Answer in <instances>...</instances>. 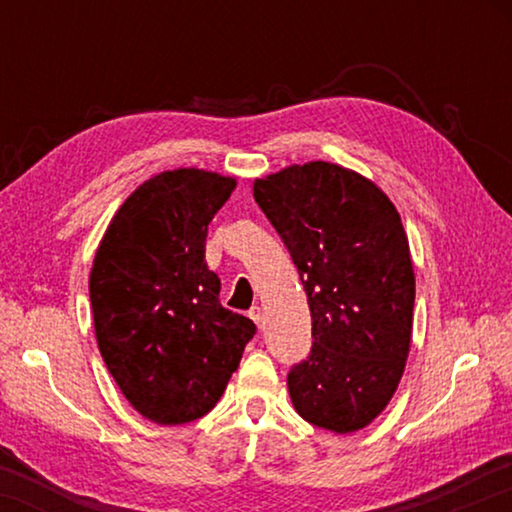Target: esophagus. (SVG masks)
Here are the masks:
<instances>
[{"label": "esophagus", "instance_id": "esophagus-1", "mask_svg": "<svg viewBox=\"0 0 512 512\" xmlns=\"http://www.w3.org/2000/svg\"><path fill=\"white\" fill-rule=\"evenodd\" d=\"M248 316L253 318V323H255L259 329L264 327V311H262V307H253V309L248 311Z\"/></svg>", "mask_w": 512, "mask_h": 512}]
</instances>
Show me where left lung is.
Returning a JSON list of instances; mask_svg holds the SVG:
<instances>
[{"instance_id":"8db88e82","label":"left lung","mask_w":512,"mask_h":512,"mask_svg":"<svg viewBox=\"0 0 512 512\" xmlns=\"http://www.w3.org/2000/svg\"><path fill=\"white\" fill-rule=\"evenodd\" d=\"M253 196L298 266L311 352L289 370L300 418L352 433L377 418L411 348L415 275L395 205L372 180L332 162L257 178Z\"/></svg>"}]
</instances>
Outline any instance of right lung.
<instances>
[{"label": "right lung", "instance_id": "1", "mask_svg": "<svg viewBox=\"0 0 512 512\" xmlns=\"http://www.w3.org/2000/svg\"><path fill=\"white\" fill-rule=\"evenodd\" d=\"M235 187L214 171H162L126 198L94 255L99 352L151 422L185 424L212 411L257 332L221 305V282L205 264L207 225Z\"/></svg>", "mask_w": 512, "mask_h": 512}]
</instances>
